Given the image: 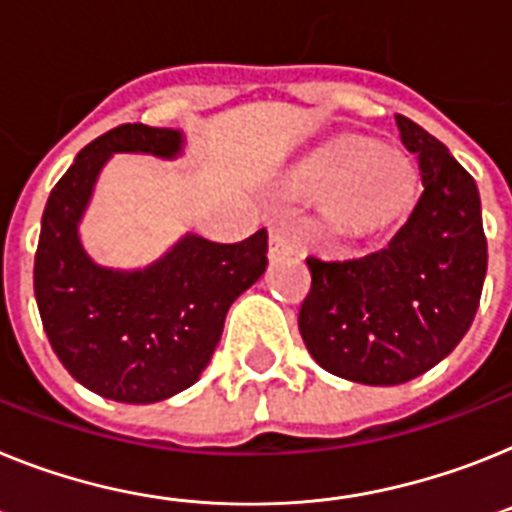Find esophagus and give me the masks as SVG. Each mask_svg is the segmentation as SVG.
<instances>
[{
	"label": "esophagus",
	"instance_id": "esophagus-1",
	"mask_svg": "<svg viewBox=\"0 0 512 512\" xmlns=\"http://www.w3.org/2000/svg\"><path fill=\"white\" fill-rule=\"evenodd\" d=\"M292 251H295V248H292V243L285 235L277 233V230L269 235V259H282V256H287V253Z\"/></svg>",
	"mask_w": 512,
	"mask_h": 512
}]
</instances>
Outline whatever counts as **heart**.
<instances>
[{
  "label": "heart",
  "mask_w": 512,
  "mask_h": 512,
  "mask_svg": "<svg viewBox=\"0 0 512 512\" xmlns=\"http://www.w3.org/2000/svg\"><path fill=\"white\" fill-rule=\"evenodd\" d=\"M313 186L329 194L331 209L344 220L375 222L404 204L412 189V168L399 150L347 139L321 157Z\"/></svg>",
  "instance_id": "obj_1"
}]
</instances>
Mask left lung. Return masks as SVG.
I'll return each instance as SVG.
<instances>
[{"instance_id":"1","label":"left lung","mask_w":512,"mask_h":512,"mask_svg":"<svg viewBox=\"0 0 512 512\" xmlns=\"http://www.w3.org/2000/svg\"><path fill=\"white\" fill-rule=\"evenodd\" d=\"M417 155L422 196L399 233L362 259L308 256L310 292L298 326L331 375L399 386L435 368L464 339L482 298L487 238L474 178L443 142L396 116Z\"/></svg>"}]
</instances>
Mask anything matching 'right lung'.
<instances>
[{"instance_id": "obj_1", "label": "right lung", "mask_w": 512, "mask_h": 512, "mask_svg": "<svg viewBox=\"0 0 512 512\" xmlns=\"http://www.w3.org/2000/svg\"><path fill=\"white\" fill-rule=\"evenodd\" d=\"M181 147L178 129L116 126L80 150L43 209L33 287L48 342L74 381L121 404H155L194 386L227 308L269 264L264 227L240 243L183 235L137 272L87 256L77 227L108 157L147 152L170 160Z\"/></svg>"}]
</instances>
